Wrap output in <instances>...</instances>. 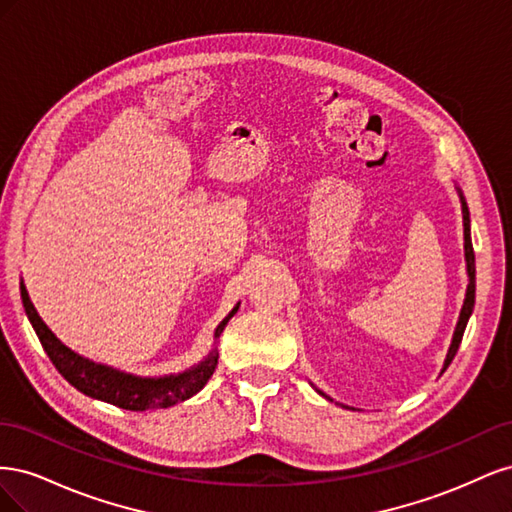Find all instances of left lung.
<instances>
[{"mask_svg":"<svg viewBox=\"0 0 512 512\" xmlns=\"http://www.w3.org/2000/svg\"><path fill=\"white\" fill-rule=\"evenodd\" d=\"M459 192V198H461V211H463V250H466V265H468V277H470V284H468V290H466V301H463V307H461V314H459V322H457V329H455V335H453V344L451 348H448V354H446V361H444V369L451 365V361L455 359V354L459 350V344H461V337H463V331H466V324L472 316V309H474V294H476V267H474V247H472V237H470V211H468V205H466V198H463L461 190L457 188ZM442 369V371H444ZM320 393V391H318ZM324 395V393H320Z\"/></svg>","mask_w":512,"mask_h":512,"instance_id":"obj_1","label":"left lung"}]
</instances>
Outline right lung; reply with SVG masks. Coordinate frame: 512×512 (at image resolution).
I'll list each match as a JSON object with an SVG mask.
<instances>
[{"instance_id": "add662e5", "label": "right lung", "mask_w": 512, "mask_h": 512, "mask_svg": "<svg viewBox=\"0 0 512 512\" xmlns=\"http://www.w3.org/2000/svg\"><path fill=\"white\" fill-rule=\"evenodd\" d=\"M21 299L25 314L32 322V327L40 339L44 352L49 354L55 369L64 376L76 391L85 393L87 397H94L106 404H113L123 410L143 412L153 408H170L179 404V401L190 399L196 395L213 376L215 365H218V350H211L203 361L194 365L192 369H185L181 374H170L162 378H141L126 374L113 367H106L85 359V356L72 352L53 335V331L46 327L42 318L38 316L34 303L29 301V294L25 284L21 282ZM239 303L232 307V312L218 324L215 329V339H218L228 324V320L237 314Z\"/></svg>"}]
</instances>
